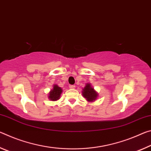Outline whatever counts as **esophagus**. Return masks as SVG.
<instances>
[{
  "label": "esophagus",
  "mask_w": 151,
  "mask_h": 151,
  "mask_svg": "<svg viewBox=\"0 0 151 151\" xmlns=\"http://www.w3.org/2000/svg\"><path fill=\"white\" fill-rule=\"evenodd\" d=\"M76 88V86H74V85H70V88H71V89H74Z\"/></svg>",
  "instance_id": "1"
}]
</instances>
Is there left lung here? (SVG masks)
<instances>
[{
	"mask_svg": "<svg viewBox=\"0 0 151 151\" xmlns=\"http://www.w3.org/2000/svg\"><path fill=\"white\" fill-rule=\"evenodd\" d=\"M82 95L83 97L86 98L88 102H92L94 101L98 96V93L93 90V88L90 84H86L84 88L83 89Z\"/></svg>",
	"mask_w": 151,
	"mask_h": 151,
	"instance_id": "8db88e82",
	"label": "left lung"
}]
</instances>
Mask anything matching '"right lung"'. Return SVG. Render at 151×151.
<instances>
[{
    "instance_id": "add662e5",
    "label": "right lung",
    "mask_w": 151,
    "mask_h": 151,
    "mask_svg": "<svg viewBox=\"0 0 151 151\" xmlns=\"http://www.w3.org/2000/svg\"><path fill=\"white\" fill-rule=\"evenodd\" d=\"M61 92H62V89L59 87L58 86L54 85L53 90H51V92H49V98L52 101L58 100L60 98Z\"/></svg>"
}]
</instances>
